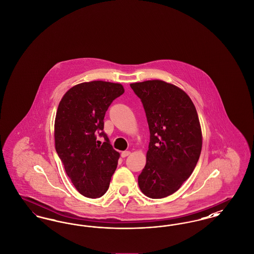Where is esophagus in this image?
Returning <instances> with one entry per match:
<instances>
[{
	"label": "esophagus",
	"mask_w": 254,
	"mask_h": 254,
	"mask_svg": "<svg viewBox=\"0 0 254 254\" xmlns=\"http://www.w3.org/2000/svg\"><path fill=\"white\" fill-rule=\"evenodd\" d=\"M130 154V151H128V150H125V151H123L121 153V156L123 158L127 157V156H128Z\"/></svg>",
	"instance_id": "1"
}]
</instances>
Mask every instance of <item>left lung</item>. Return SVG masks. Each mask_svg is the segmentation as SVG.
I'll return each instance as SVG.
<instances>
[{
	"label": "left lung",
	"mask_w": 254,
	"mask_h": 254,
	"mask_svg": "<svg viewBox=\"0 0 254 254\" xmlns=\"http://www.w3.org/2000/svg\"><path fill=\"white\" fill-rule=\"evenodd\" d=\"M130 87L141 99L150 133L138 184L145 196L164 198L180 189L199 160L202 131L198 114L190 98L175 85L152 80Z\"/></svg>",
	"instance_id": "obj_1"
}]
</instances>
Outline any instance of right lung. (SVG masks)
Instances as JSON below:
<instances>
[{"mask_svg": "<svg viewBox=\"0 0 254 254\" xmlns=\"http://www.w3.org/2000/svg\"><path fill=\"white\" fill-rule=\"evenodd\" d=\"M125 92L123 85L103 81L82 83L62 98L55 119V148L76 190L99 198L109 190L119 152L104 132V118L111 103ZM103 136L101 144L96 140Z\"/></svg>", "mask_w": 254, "mask_h": 254, "instance_id": "obj_1", "label": "right lung"}]
</instances>
